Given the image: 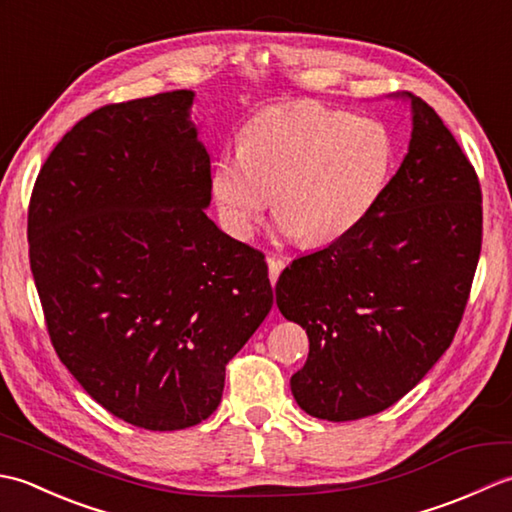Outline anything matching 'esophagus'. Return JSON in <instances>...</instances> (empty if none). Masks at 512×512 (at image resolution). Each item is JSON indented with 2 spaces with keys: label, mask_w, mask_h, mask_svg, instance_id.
Wrapping results in <instances>:
<instances>
[{
  "label": "esophagus",
  "mask_w": 512,
  "mask_h": 512,
  "mask_svg": "<svg viewBox=\"0 0 512 512\" xmlns=\"http://www.w3.org/2000/svg\"><path fill=\"white\" fill-rule=\"evenodd\" d=\"M284 262L277 257H268V273H270V284H277V279L281 275V270H284Z\"/></svg>",
  "instance_id": "obj_1"
}]
</instances>
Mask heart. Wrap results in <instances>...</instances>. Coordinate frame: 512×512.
<instances>
[{"mask_svg": "<svg viewBox=\"0 0 512 512\" xmlns=\"http://www.w3.org/2000/svg\"><path fill=\"white\" fill-rule=\"evenodd\" d=\"M237 145L239 158L217 160L211 176L228 228L246 237L273 195L275 220L303 246L330 244L354 228L394 165L383 125L312 101L264 107Z\"/></svg>", "mask_w": 512, "mask_h": 512, "instance_id": "b5f03b06", "label": "heart"}]
</instances>
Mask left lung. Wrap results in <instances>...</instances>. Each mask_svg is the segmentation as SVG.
<instances>
[{
	"mask_svg": "<svg viewBox=\"0 0 512 512\" xmlns=\"http://www.w3.org/2000/svg\"><path fill=\"white\" fill-rule=\"evenodd\" d=\"M409 154L358 224L277 281V306L308 332L290 378L314 418L374 416L416 387L460 328L482 250V189L458 140L420 96Z\"/></svg>",
	"mask_w": 512,
	"mask_h": 512,
	"instance_id": "8db88e82",
	"label": "left lung"
}]
</instances>
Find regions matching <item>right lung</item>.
<instances>
[{
	"label": "right lung",
	"mask_w": 512,
	"mask_h": 512,
	"mask_svg": "<svg viewBox=\"0 0 512 512\" xmlns=\"http://www.w3.org/2000/svg\"><path fill=\"white\" fill-rule=\"evenodd\" d=\"M193 92L81 118L37 176L30 270L54 352L112 416L187 429L217 409L226 363L273 308L262 250L204 213L211 158Z\"/></svg>",
	"instance_id": "1"
}]
</instances>
